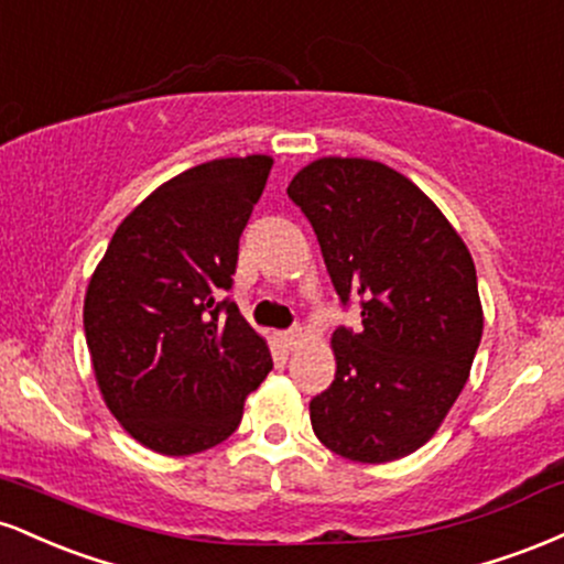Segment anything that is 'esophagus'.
I'll use <instances>...</instances> for the list:
<instances>
[{
    "instance_id": "obj_1",
    "label": "esophagus",
    "mask_w": 564,
    "mask_h": 564,
    "mask_svg": "<svg viewBox=\"0 0 564 564\" xmlns=\"http://www.w3.org/2000/svg\"><path fill=\"white\" fill-rule=\"evenodd\" d=\"M300 341H302L300 328H291V332H283L281 334V345L286 347V349H294L296 345H300Z\"/></svg>"
}]
</instances>
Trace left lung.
<instances>
[{"label":"left lung","instance_id":"8db88e82","mask_svg":"<svg viewBox=\"0 0 564 564\" xmlns=\"http://www.w3.org/2000/svg\"><path fill=\"white\" fill-rule=\"evenodd\" d=\"M289 198L318 236L341 304L336 377L310 400L313 432L349 462L384 464L437 432L469 379L482 304L467 243L424 191L387 164L326 156L294 174Z\"/></svg>","mask_w":564,"mask_h":564}]
</instances>
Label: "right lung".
I'll return each instance as SVG.
<instances>
[{"label": "right lung", "instance_id": "obj_1", "mask_svg": "<svg viewBox=\"0 0 564 564\" xmlns=\"http://www.w3.org/2000/svg\"><path fill=\"white\" fill-rule=\"evenodd\" d=\"M270 156L215 159L151 193L113 232L84 296V334L108 411L164 456L238 430L273 368L264 339L223 300Z\"/></svg>", "mask_w": 564, "mask_h": 564}]
</instances>
